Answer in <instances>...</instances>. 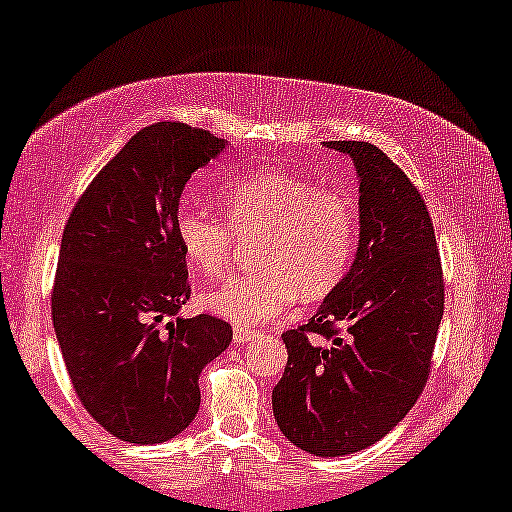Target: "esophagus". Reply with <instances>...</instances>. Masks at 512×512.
<instances>
[{
	"mask_svg": "<svg viewBox=\"0 0 512 512\" xmlns=\"http://www.w3.org/2000/svg\"><path fill=\"white\" fill-rule=\"evenodd\" d=\"M254 338H258V333L251 331V328H242V326H235L233 328V340L235 342H249V340H254Z\"/></svg>",
	"mask_w": 512,
	"mask_h": 512,
	"instance_id": "1",
	"label": "esophagus"
}]
</instances>
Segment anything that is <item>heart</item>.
I'll return each instance as SVG.
<instances>
[{
    "label": "heart",
    "instance_id": "1",
    "mask_svg": "<svg viewBox=\"0 0 512 512\" xmlns=\"http://www.w3.org/2000/svg\"><path fill=\"white\" fill-rule=\"evenodd\" d=\"M226 221L184 202L174 235L200 275L219 277L233 261L237 237H256V272L228 277L200 305L237 326H258L300 296L321 300L347 277L359 244V212L345 191L282 170L251 172L219 188Z\"/></svg>",
    "mask_w": 512,
    "mask_h": 512
}]
</instances>
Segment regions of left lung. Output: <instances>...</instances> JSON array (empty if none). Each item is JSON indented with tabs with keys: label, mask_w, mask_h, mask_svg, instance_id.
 <instances>
[{
	"label": "left lung",
	"mask_w": 512,
	"mask_h": 512,
	"mask_svg": "<svg viewBox=\"0 0 512 512\" xmlns=\"http://www.w3.org/2000/svg\"><path fill=\"white\" fill-rule=\"evenodd\" d=\"M326 146L359 174V247L317 314L282 335L289 361L272 410L300 450L342 457L387 436L422 394L445 284L429 209L408 174L375 144Z\"/></svg>",
	"instance_id": "left-lung-1"
}]
</instances>
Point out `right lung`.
Returning a JSON list of instances; mask_svg holds the SVG:
<instances>
[{
	"label": "right lung",
	"instance_id": "right-lung-1",
	"mask_svg": "<svg viewBox=\"0 0 512 512\" xmlns=\"http://www.w3.org/2000/svg\"><path fill=\"white\" fill-rule=\"evenodd\" d=\"M226 139L184 123L139 130L90 181L62 233L51 293L69 380L111 436L165 443L200 408V373L228 321L177 312L191 298L174 214L186 181Z\"/></svg>",
	"mask_w": 512,
	"mask_h": 512
}]
</instances>
